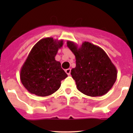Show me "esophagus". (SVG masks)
Here are the masks:
<instances>
[{
	"instance_id": "esophagus-1",
	"label": "esophagus",
	"mask_w": 133,
	"mask_h": 133,
	"mask_svg": "<svg viewBox=\"0 0 133 133\" xmlns=\"http://www.w3.org/2000/svg\"><path fill=\"white\" fill-rule=\"evenodd\" d=\"M65 72H66V73L68 75H70V72H71V69H66Z\"/></svg>"
}]
</instances>
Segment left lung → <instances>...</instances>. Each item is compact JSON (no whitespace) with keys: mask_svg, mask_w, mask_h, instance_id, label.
Returning a JSON list of instances; mask_svg holds the SVG:
<instances>
[{"mask_svg":"<svg viewBox=\"0 0 133 133\" xmlns=\"http://www.w3.org/2000/svg\"><path fill=\"white\" fill-rule=\"evenodd\" d=\"M66 44L76 58L70 74L77 89L90 97L107 93L117 80V70L104 50L87 41L80 46L70 41Z\"/></svg>","mask_w":133,"mask_h":133,"instance_id":"left-lung-1","label":"left lung"}]
</instances>
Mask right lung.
I'll return each instance as SVG.
<instances>
[{"label": "right lung", "mask_w": 133, "mask_h": 133, "mask_svg": "<svg viewBox=\"0 0 133 133\" xmlns=\"http://www.w3.org/2000/svg\"><path fill=\"white\" fill-rule=\"evenodd\" d=\"M63 45V40L47 37L40 40L31 49L20 72L21 83L29 92L46 97L59 89L61 81L68 76L61 63L55 60Z\"/></svg>", "instance_id": "obj_1"}]
</instances>
